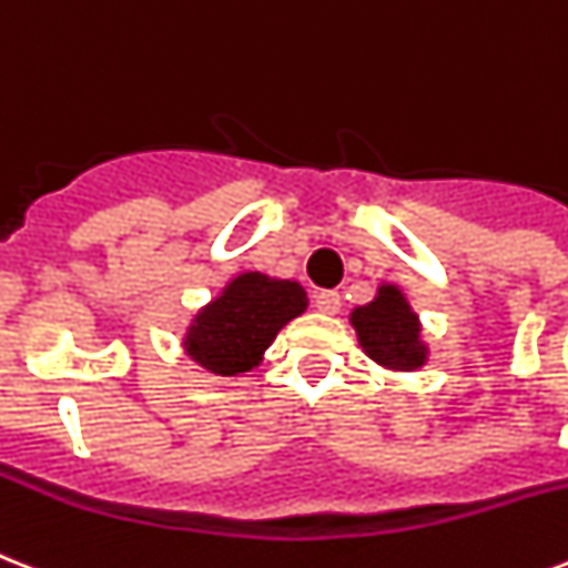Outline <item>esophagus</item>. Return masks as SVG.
I'll use <instances>...</instances> for the list:
<instances>
[{
	"label": "esophagus",
	"instance_id": "1",
	"mask_svg": "<svg viewBox=\"0 0 568 568\" xmlns=\"http://www.w3.org/2000/svg\"><path fill=\"white\" fill-rule=\"evenodd\" d=\"M315 306L324 312V315H335L341 308V294L332 292V288H324V292L315 294Z\"/></svg>",
	"mask_w": 568,
	"mask_h": 568
}]
</instances>
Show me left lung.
<instances>
[{"label":"left lung","instance_id":"1","mask_svg":"<svg viewBox=\"0 0 568 568\" xmlns=\"http://www.w3.org/2000/svg\"><path fill=\"white\" fill-rule=\"evenodd\" d=\"M353 326L358 332L364 353L373 362L414 371L423 364L426 353L419 344V326L405 297L396 288H379V297L353 312Z\"/></svg>","mask_w":568,"mask_h":568}]
</instances>
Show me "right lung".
<instances>
[{
	"label": "right lung",
	"instance_id": "obj_1",
	"mask_svg": "<svg viewBox=\"0 0 568 568\" xmlns=\"http://www.w3.org/2000/svg\"><path fill=\"white\" fill-rule=\"evenodd\" d=\"M306 308L297 283L242 274L195 317L186 353L219 376H236L260 364L276 332Z\"/></svg>",
	"mask_w": 568,
	"mask_h": 568
}]
</instances>
